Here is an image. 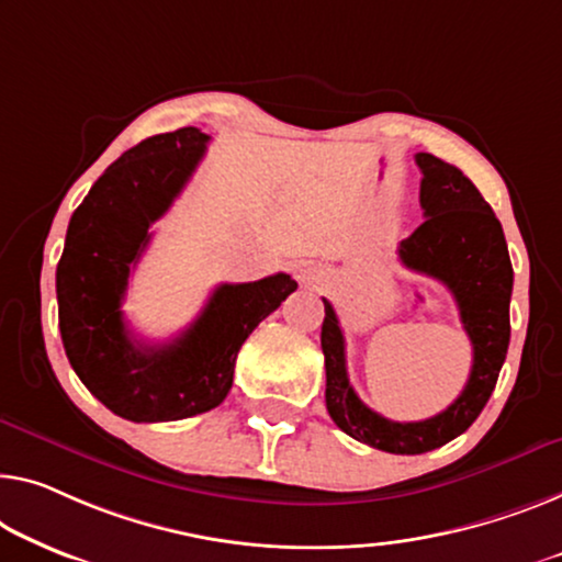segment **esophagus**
<instances>
[{
  "label": "esophagus",
  "instance_id": "1",
  "mask_svg": "<svg viewBox=\"0 0 562 562\" xmlns=\"http://www.w3.org/2000/svg\"><path fill=\"white\" fill-rule=\"evenodd\" d=\"M295 278L300 282H305V284H317V282H323V272L313 265H297L295 267Z\"/></svg>",
  "mask_w": 562,
  "mask_h": 562
}]
</instances>
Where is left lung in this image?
Segmentation results:
<instances>
[{"instance_id": "obj_1", "label": "left lung", "mask_w": 562, "mask_h": 562, "mask_svg": "<svg viewBox=\"0 0 562 562\" xmlns=\"http://www.w3.org/2000/svg\"><path fill=\"white\" fill-rule=\"evenodd\" d=\"M416 166L424 176L418 201L426 220L401 241L398 259L408 270L447 284L457 300L472 342V371L454 404L424 422L404 424L371 412L350 386L346 338L333 305L323 300L328 414L348 437L391 454H424L464 434L487 406L509 346L513 262L499 220L457 166L431 154H416Z\"/></svg>"}]
</instances>
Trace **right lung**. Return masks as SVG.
Instances as JSON below:
<instances>
[{"label": "right lung", "instance_id": "obj_1", "mask_svg": "<svg viewBox=\"0 0 562 562\" xmlns=\"http://www.w3.org/2000/svg\"><path fill=\"white\" fill-rule=\"evenodd\" d=\"M206 133H158L125 150L93 183L67 227L57 262V315L67 361L100 404L128 422H179L220 406L241 342L297 282L278 272L220 284L187 330L140 342L123 317L131 270L204 156Z\"/></svg>", "mask_w": 562, "mask_h": 562}]
</instances>
